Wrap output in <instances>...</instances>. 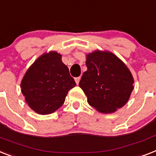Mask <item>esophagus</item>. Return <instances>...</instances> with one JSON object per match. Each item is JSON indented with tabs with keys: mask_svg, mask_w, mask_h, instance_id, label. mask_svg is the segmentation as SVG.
<instances>
[{
	"mask_svg": "<svg viewBox=\"0 0 156 156\" xmlns=\"http://www.w3.org/2000/svg\"><path fill=\"white\" fill-rule=\"evenodd\" d=\"M80 77H77V78H74V81H75L76 84L78 85V83H79V81H80Z\"/></svg>",
	"mask_w": 156,
	"mask_h": 156,
	"instance_id": "obj_1",
	"label": "esophagus"
}]
</instances>
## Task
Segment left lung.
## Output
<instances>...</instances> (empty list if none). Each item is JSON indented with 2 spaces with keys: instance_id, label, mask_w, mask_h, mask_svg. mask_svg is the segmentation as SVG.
I'll return each mask as SVG.
<instances>
[{
  "instance_id": "obj_1",
  "label": "left lung",
  "mask_w": 156,
  "mask_h": 156,
  "mask_svg": "<svg viewBox=\"0 0 156 156\" xmlns=\"http://www.w3.org/2000/svg\"><path fill=\"white\" fill-rule=\"evenodd\" d=\"M87 70L79 87L91 107L102 113H113L128 101L134 79L126 65L111 52L100 50L87 55Z\"/></svg>"
}]
</instances>
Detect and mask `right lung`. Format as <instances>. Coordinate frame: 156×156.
<instances>
[{
	"mask_svg": "<svg viewBox=\"0 0 156 156\" xmlns=\"http://www.w3.org/2000/svg\"><path fill=\"white\" fill-rule=\"evenodd\" d=\"M75 86L62 55L55 51L39 57L28 69L21 83L29 107L40 115H49L60 108L68 91Z\"/></svg>",
	"mask_w": 156,
	"mask_h": 156,
	"instance_id": "1",
	"label": "right lung"
}]
</instances>
